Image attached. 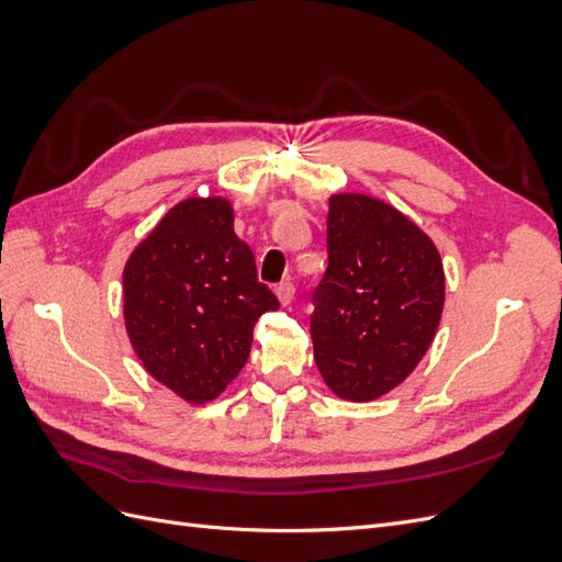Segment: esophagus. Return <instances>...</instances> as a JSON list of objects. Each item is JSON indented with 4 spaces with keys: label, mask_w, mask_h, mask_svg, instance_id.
<instances>
[{
    "label": "esophagus",
    "mask_w": 562,
    "mask_h": 562,
    "mask_svg": "<svg viewBox=\"0 0 562 562\" xmlns=\"http://www.w3.org/2000/svg\"><path fill=\"white\" fill-rule=\"evenodd\" d=\"M274 293H277V297H279V302L283 304V307H288V304H291L293 297H295V285L291 281H283V283L277 285Z\"/></svg>",
    "instance_id": "1"
}]
</instances>
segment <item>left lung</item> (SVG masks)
I'll return each instance as SVG.
<instances>
[{
  "label": "left lung",
  "mask_w": 562,
  "mask_h": 562,
  "mask_svg": "<svg viewBox=\"0 0 562 562\" xmlns=\"http://www.w3.org/2000/svg\"><path fill=\"white\" fill-rule=\"evenodd\" d=\"M314 359L337 398L366 403L398 386L429 351L446 302L431 236L361 192L328 199V269L314 293Z\"/></svg>",
  "instance_id": "left-lung-1"
}]
</instances>
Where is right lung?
<instances>
[{
	"label": "right lung",
	"mask_w": 562,
	"mask_h": 562,
	"mask_svg": "<svg viewBox=\"0 0 562 562\" xmlns=\"http://www.w3.org/2000/svg\"><path fill=\"white\" fill-rule=\"evenodd\" d=\"M274 310L279 300L258 281L225 196L176 203L124 267L131 347L151 378L192 405L215 401L236 380L255 323Z\"/></svg>",
	"instance_id": "right-lung-1"
}]
</instances>
